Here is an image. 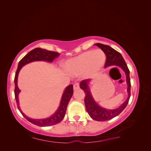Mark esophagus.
Masks as SVG:
<instances>
[{
  "instance_id": "34e87169",
  "label": "esophagus",
  "mask_w": 151,
  "mask_h": 151,
  "mask_svg": "<svg viewBox=\"0 0 151 151\" xmlns=\"http://www.w3.org/2000/svg\"><path fill=\"white\" fill-rule=\"evenodd\" d=\"M73 87H74V90L79 89V84L78 83H75L74 84V86H73Z\"/></svg>"
}]
</instances>
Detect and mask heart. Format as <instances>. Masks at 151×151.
I'll return each mask as SVG.
<instances>
[{
  "label": "heart",
  "instance_id": "b5f03b06",
  "mask_svg": "<svg viewBox=\"0 0 151 151\" xmlns=\"http://www.w3.org/2000/svg\"><path fill=\"white\" fill-rule=\"evenodd\" d=\"M106 55L100 49L89 50L69 59L65 62L67 70L74 75H80L86 72L88 75L98 72L104 64Z\"/></svg>",
  "mask_w": 151,
  "mask_h": 151
}]
</instances>
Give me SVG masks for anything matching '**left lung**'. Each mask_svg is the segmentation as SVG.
<instances>
[{
	"mask_svg": "<svg viewBox=\"0 0 151 151\" xmlns=\"http://www.w3.org/2000/svg\"><path fill=\"white\" fill-rule=\"evenodd\" d=\"M99 48H101L106 56V62H105L104 67H108L109 65H116L121 67L125 71L127 77V83L128 85V98L126 101L123 103L122 106L118 108L115 109H106L99 106V105L95 102L91 94L90 91L88 88V84L89 83V79H85L82 81L80 83V88L83 89L86 94L84 98V103L87 112L88 113L89 116L93 120L98 122H104L112 119L113 118L116 116L124 109L128 103L129 101L130 97V71L127 67L125 60L123 59L122 55L115 50H114L108 45H103L101 43L95 44Z\"/></svg>",
	"mask_w": 151,
	"mask_h": 151,
	"instance_id": "1",
	"label": "left lung"
}]
</instances>
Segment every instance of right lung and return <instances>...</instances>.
Masks as SVG:
<instances>
[{
  "mask_svg": "<svg viewBox=\"0 0 151 151\" xmlns=\"http://www.w3.org/2000/svg\"><path fill=\"white\" fill-rule=\"evenodd\" d=\"M60 53L53 52V51H49V50L42 49L40 48H36L33 49V50L30 51L28 54L25 55L21 60L19 61V64H18L17 69L16 72L15 78H14V83H15V89H14V94H15V98L17 103V106L19 110L21 113L26 119L29 121V122L32 123L33 124L36 125L39 127H48L56 125L57 123H60L65 116L67 105L69 102L70 99H71L72 94H73V86L72 84L67 86L64 93L63 94L62 98L61 99V102L60 106L58 107L57 111L54 113L51 117L45 118V119H41V120H34L31 119V118L26 116L24 114L22 113L19 108V101H18V94L20 92L19 89L17 87V76L18 74L21 70L22 66L26 65V63H28L31 62L33 61H38V60H43L47 61L49 62H52L55 58H56L59 57Z\"/></svg>",
  "mask_w": 151,
  "mask_h": 151,
  "instance_id": "right-lung-1",
  "label": "right lung"
}]
</instances>
